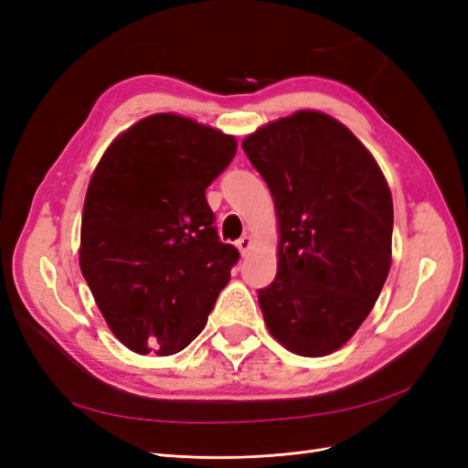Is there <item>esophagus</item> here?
<instances>
[{
  "instance_id": "obj_1",
  "label": "esophagus",
  "mask_w": 468,
  "mask_h": 468,
  "mask_svg": "<svg viewBox=\"0 0 468 468\" xmlns=\"http://www.w3.org/2000/svg\"><path fill=\"white\" fill-rule=\"evenodd\" d=\"M236 246H238V250H239V253H242V256H246V253L250 251V248H251V238L250 236H242L236 242Z\"/></svg>"
}]
</instances>
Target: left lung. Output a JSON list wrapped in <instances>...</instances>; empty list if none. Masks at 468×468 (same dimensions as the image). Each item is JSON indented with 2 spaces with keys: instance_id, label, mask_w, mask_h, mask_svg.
<instances>
[{
  "instance_id": "1",
  "label": "left lung",
  "mask_w": 468,
  "mask_h": 468,
  "mask_svg": "<svg viewBox=\"0 0 468 468\" xmlns=\"http://www.w3.org/2000/svg\"><path fill=\"white\" fill-rule=\"evenodd\" d=\"M242 148L279 218L277 275L258 291L267 330L296 356H328L357 332L388 277V183L356 134L318 111L269 122Z\"/></svg>"
}]
</instances>
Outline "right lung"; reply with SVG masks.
Here are the masks:
<instances>
[{"label":"right lung","mask_w":468,"mask_h":468,"mask_svg":"<svg viewBox=\"0 0 468 468\" xmlns=\"http://www.w3.org/2000/svg\"><path fill=\"white\" fill-rule=\"evenodd\" d=\"M236 138L158 112L112 140L91 176L80 267L111 332L134 353L174 356L205 328L239 251L222 244L205 191Z\"/></svg>","instance_id":"obj_1"}]
</instances>
